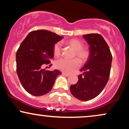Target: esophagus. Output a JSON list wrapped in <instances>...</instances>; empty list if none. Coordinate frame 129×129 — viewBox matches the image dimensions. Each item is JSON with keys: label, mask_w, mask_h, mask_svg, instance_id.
Returning <instances> with one entry per match:
<instances>
[{"label": "esophagus", "mask_w": 129, "mask_h": 129, "mask_svg": "<svg viewBox=\"0 0 129 129\" xmlns=\"http://www.w3.org/2000/svg\"><path fill=\"white\" fill-rule=\"evenodd\" d=\"M62 74L63 76H66L67 77H68V76H70L69 74H68V73H65V72H62Z\"/></svg>", "instance_id": "1"}]
</instances>
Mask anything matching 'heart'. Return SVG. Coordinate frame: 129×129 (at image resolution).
<instances>
[{
  "mask_svg": "<svg viewBox=\"0 0 129 129\" xmlns=\"http://www.w3.org/2000/svg\"><path fill=\"white\" fill-rule=\"evenodd\" d=\"M68 45L75 51L74 57L77 58L81 63H85L90 56V51L83 48V43L77 39H70L67 42ZM62 53V45L60 42L56 43L53 46V54L56 57L59 56ZM55 68L63 72L71 73L77 69L80 63L77 59L68 60L65 58L58 59L55 63Z\"/></svg>",
  "mask_w": 129,
  "mask_h": 129,
  "instance_id": "1",
  "label": "heart"
}]
</instances>
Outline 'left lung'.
I'll return each instance as SVG.
<instances>
[{"instance_id": "8db88e82", "label": "left lung", "mask_w": 129, "mask_h": 129, "mask_svg": "<svg viewBox=\"0 0 129 129\" xmlns=\"http://www.w3.org/2000/svg\"><path fill=\"white\" fill-rule=\"evenodd\" d=\"M89 45L90 56L80 70L79 80L70 86V91L79 100L86 101L96 97L103 90L110 78L112 54L103 37L97 33L83 35Z\"/></svg>"}]
</instances>
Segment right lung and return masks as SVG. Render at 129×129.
I'll return each mask as SVG.
<instances>
[{
	"label": "right lung",
	"mask_w": 129,
	"mask_h": 129,
	"mask_svg": "<svg viewBox=\"0 0 129 129\" xmlns=\"http://www.w3.org/2000/svg\"><path fill=\"white\" fill-rule=\"evenodd\" d=\"M62 38L48 30H35L21 43L16 53L17 73L22 87L30 94L39 96L48 93L57 76L61 74L59 70L46 71L43 67L49 64L53 46Z\"/></svg>",
	"instance_id": "1"
}]
</instances>
